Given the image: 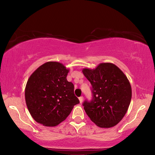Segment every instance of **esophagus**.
Instances as JSON below:
<instances>
[{
  "mask_svg": "<svg viewBox=\"0 0 155 155\" xmlns=\"http://www.w3.org/2000/svg\"><path fill=\"white\" fill-rule=\"evenodd\" d=\"M78 99H79V101H80V103H82L83 102V97H81L78 98Z\"/></svg>",
  "mask_w": 155,
  "mask_h": 155,
  "instance_id": "esophagus-1",
  "label": "esophagus"
}]
</instances>
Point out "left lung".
<instances>
[{"label": "left lung", "mask_w": 155, "mask_h": 155, "mask_svg": "<svg viewBox=\"0 0 155 155\" xmlns=\"http://www.w3.org/2000/svg\"><path fill=\"white\" fill-rule=\"evenodd\" d=\"M83 73L92 85L93 98L85 101L84 109L90 119L101 128L114 127L123 119L132 97L127 76L116 65L100 63L94 69L85 68Z\"/></svg>", "instance_id": "1"}]
</instances>
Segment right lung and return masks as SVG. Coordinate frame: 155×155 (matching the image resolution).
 I'll list each match as a JSON object with an SVG mask.
<instances>
[{"label": "right lung", "mask_w": 155, "mask_h": 155, "mask_svg": "<svg viewBox=\"0 0 155 155\" xmlns=\"http://www.w3.org/2000/svg\"><path fill=\"white\" fill-rule=\"evenodd\" d=\"M69 69L58 62H45L29 77L25 101L32 117L45 127H55L64 120L79 103L74 84L67 79Z\"/></svg>", "instance_id": "1"}]
</instances>
